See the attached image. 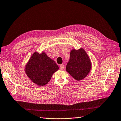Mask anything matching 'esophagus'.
Returning <instances> with one entry per match:
<instances>
[{"label":"esophagus","instance_id":"1","mask_svg":"<svg viewBox=\"0 0 121 121\" xmlns=\"http://www.w3.org/2000/svg\"><path fill=\"white\" fill-rule=\"evenodd\" d=\"M60 69L61 70H64V65H63V64H61V65H60Z\"/></svg>","mask_w":121,"mask_h":121}]
</instances>
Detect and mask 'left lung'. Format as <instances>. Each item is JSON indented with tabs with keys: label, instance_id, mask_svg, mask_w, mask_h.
I'll return each instance as SVG.
<instances>
[{
	"label": "left lung",
	"instance_id": "obj_1",
	"mask_svg": "<svg viewBox=\"0 0 121 121\" xmlns=\"http://www.w3.org/2000/svg\"><path fill=\"white\" fill-rule=\"evenodd\" d=\"M91 68L90 58L83 48L71 50L66 70L74 79L80 81L84 79L90 72Z\"/></svg>",
	"mask_w": 121,
	"mask_h": 121
}]
</instances>
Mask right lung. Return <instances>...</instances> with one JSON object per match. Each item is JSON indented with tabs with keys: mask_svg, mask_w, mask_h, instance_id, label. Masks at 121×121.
Here are the masks:
<instances>
[{
	"mask_svg": "<svg viewBox=\"0 0 121 121\" xmlns=\"http://www.w3.org/2000/svg\"><path fill=\"white\" fill-rule=\"evenodd\" d=\"M59 69L55 62L46 53L34 52L25 67V72L32 82L39 86H44L49 81L54 73Z\"/></svg>",
	"mask_w": 121,
	"mask_h": 121,
	"instance_id": "add662e5",
	"label": "right lung"
}]
</instances>
